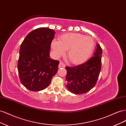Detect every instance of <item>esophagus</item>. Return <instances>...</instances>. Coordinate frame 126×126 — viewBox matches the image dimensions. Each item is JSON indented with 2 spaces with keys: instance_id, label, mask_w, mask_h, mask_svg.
I'll return each instance as SVG.
<instances>
[{
  "instance_id": "esophagus-1",
  "label": "esophagus",
  "mask_w": 126,
  "mask_h": 126,
  "mask_svg": "<svg viewBox=\"0 0 126 126\" xmlns=\"http://www.w3.org/2000/svg\"><path fill=\"white\" fill-rule=\"evenodd\" d=\"M65 67H66V65H65V64H64L63 62H60V63H59V68H62V67L64 68Z\"/></svg>"
}]
</instances>
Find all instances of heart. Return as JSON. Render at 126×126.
Segmentation results:
<instances>
[{
  "mask_svg": "<svg viewBox=\"0 0 126 126\" xmlns=\"http://www.w3.org/2000/svg\"><path fill=\"white\" fill-rule=\"evenodd\" d=\"M94 47V39L90 36L78 33H69L61 36L59 41L54 40L51 48L57 57L65 54L74 64L80 63L92 54Z\"/></svg>",
  "mask_w": 126,
  "mask_h": 126,
  "instance_id": "1",
  "label": "heart"
}]
</instances>
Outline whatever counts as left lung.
Returning a JSON list of instances; mask_svg holds the SVG:
<instances>
[{
    "mask_svg": "<svg viewBox=\"0 0 126 126\" xmlns=\"http://www.w3.org/2000/svg\"><path fill=\"white\" fill-rule=\"evenodd\" d=\"M102 50L97 44L93 57L86 62L75 67L67 66V88L74 94H82L96 84L101 70Z\"/></svg>",
    "mask_w": 126,
    "mask_h": 126,
    "instance_id": "1",
    "label": "left lung"
}]
</instances>
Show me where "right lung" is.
Returning a JSON list of instances; mask_svg holds the SVG:
<instances>
[{
  "mask_svg": "<svg viewBox=\"0 0 126 126\" xmlns=\"http://www.w3.org/2000/svg\"><path fill=\"white\" fill-rule=\"evenodd\" d=\"M55 32L40 28L29 32L20 45L18 70L26 88L38 91L47 88L58 70V61L50 58L51 43Z\"/></svg>",
  "mask_w": 126,
  "mask_h": 126,
  "instance_id": "right-lung-1",
  "label": "right lung"
}]
</instances>
